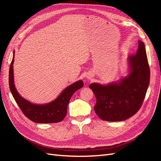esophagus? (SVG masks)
I'll return each mask as SVG.
<instances>
[{
	"label": "esophagus",
	"instance_id": "34e87169",
	"mask_svg": "<svg viewBox=\"0 0 161 161\" xmlns=\"http://www.w3.org/2000/svg\"><path fill=\"white\" fill-rule=\"evenodd\" d=\"M91 77V76H87V78H89V79H90Z\"/></svg>",
	"mask_w": 161,
	"mask_h": 161
}]
</instances>
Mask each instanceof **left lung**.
<instances>
[{
  "label": "left lung",
  "instance_id": "8db88e82",
  "mask_svg": "<svg viewBox=\"0 0 161 161\" xmlns=\"http://www.w3.org/2000/svg\"><path fill=\"white\" fill-rule=\"evenodd\" d=\"M135 54L128 56L130 72L118 82L89 85L96 97L94 107L99 118L119 121L135 115L142 106L150 82V68L142 41Z\"/></svg>",
  "mask_w": 161,
  "mask_h": 161
}]
</instances>
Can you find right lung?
<instances>
[{
  "label": "right lung",
  "mask_w": 161,
  "mask_h": 161,
  "mask_svg": "<svg viewBox=\"0 0 161 161\" xmlns=\"http://www.w3.org/2000/svg\"><path fill=\"white\" fill-rule=\"evenodd\" d=\"M14 56L9 68L8 82L11 93L23 114L33 122L41 124L58 123L62 121L67 114V107L72 95L83 86V82L79 80L69 86L54 101L46 105H36L23 99L18 93L14 85L13 64Z\"/></svg>",
  "instance_id": "right-lung-1"
}]
</instances>
